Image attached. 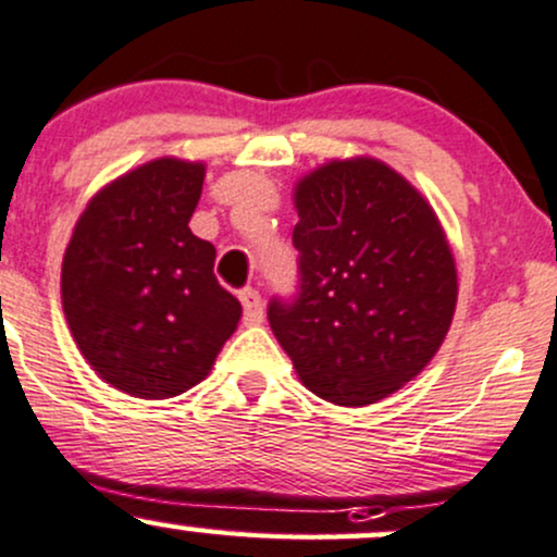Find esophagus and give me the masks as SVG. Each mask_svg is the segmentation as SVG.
Instances as JSON below:
<instances>
[{"label": "esophagus", "instance_id": "1", "mask_svg": "<svg viewBox=\"0 0 557 557\" xmlns=\"http://www.w3.org/2000/svg\"><path fill=\"white\" fill-rule=\"evenodd\" d=\"M240 304H243V322L246 325H259L264 320V301H261L259 290L246 288L240 293Z\"/></svg>", "mask_w": 557, "mask_h": 557}]
</instances>
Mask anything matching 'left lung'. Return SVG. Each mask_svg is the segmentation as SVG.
<instances>
[{
  "mask_svg": "<svg viewBox=\"0 0 557 557\" xmlns=\"http://www.w3.org/2000/svg\"><path fill=\"white\" fill-rule=\"evenodd\" d=\"M298 285L269 325L322 399H386L433 359L451 325L457 269L436 213L372 158L333 161L296 187Z\"/></svg>",
  "mask_w": 557,
  "mask_h": 557,
  "instance_id": "8db88e82",
  "label": "left lung"
}]
</instances>
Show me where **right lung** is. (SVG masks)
Segmentation results:
<instances>
[{
  "label": "right lung",
  "instance_id": "right-lung-1",
  "mask_svg": "<svg viewBox=\"0 0 557 557\" xmlns=\"http://www.w3.org/2000/svg\"><path fill=\"white\" fill-rule=\"evenodd\" d=\"M203 163L158 158L97 193L63 259V309L102 381L169 399L209 375L240 320L213 274L216 248L189 230Z\"/></svg>",
  "mask_w": 557,
  "mask_h": 557
}]
</instances>
